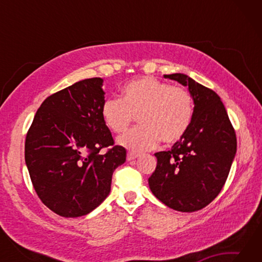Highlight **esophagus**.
Segmentation results:
<instances>
[{"label": "esophagus", "mask_w": 262, "mask_h": 262, "mask_svg": "<svg viewBox=\"0 0 262 262\" xmlns=\"http://www.w3.org/2000/svg\"><path fill=\"white\" fill-rule=\"evenodd\" d=\"M137 157H139V155L137 154H134V152H128L127 154V161H134V159H136Z\"/></svg>", "instance_id": "esophagus-1"}]
</instances>
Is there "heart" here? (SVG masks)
I'll use <instances>...</instances> for the list:
<instances>
[{"label": "heart", "instance_id": "1", "mask_svg": "<svg viewBox=\"0 0 262 262\" xmlns=\"http://www.w3.org/2000/svg\"><path fill=\"white\" fill-rule=\"evenodd\" d=\"M121 98H110L101 106L105 126L123 133L135 117L140 127L118 139L119 144L142 152L156 147L159 140L172 144L183 137L193 120L194 101L187 89L145 76L126 84Z\"/></svg>", "mask_w": 262, "mask_h": 262}]
</instances>
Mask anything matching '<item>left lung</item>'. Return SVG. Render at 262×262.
<instances>
[{
  "label": "left lung",
  "instance_id": "obj_1",
  "mask_svg": "<svg viewBox=\"0 0 262 262\" xmlns=\"http://www.w3.org/2000/svg\"><path fill=\"white\" fill-rule=\"evenodd\" d=\"M187 86L194 114L188 130L167 151L155 154L157 166L149 178L155 196L172 209L192 212L209 205L227 181L237 139L219 95L185 74L164 75Z\"/></svg>",
  "mask_w": 262,
  "mask_h": 262
}]
</instances>
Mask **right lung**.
Segmentation results:
<instances>
[{"instance_id": "add662e5", "label": "right lung", "mask_w": 262, "mask_h": 262, "mask_svg": "<svg viewBox=\"0 0 262 262\" xmlns=\"http://www.w3.org/2000/svg\"><path fill=\"white\" fill-rule=\"evenodd\" d=\"M103 78H86L43 100L25 140V163L43 205L63 217L86 215L111 192L126 149L101 117Z\"/></svg>"}]
</instances>
